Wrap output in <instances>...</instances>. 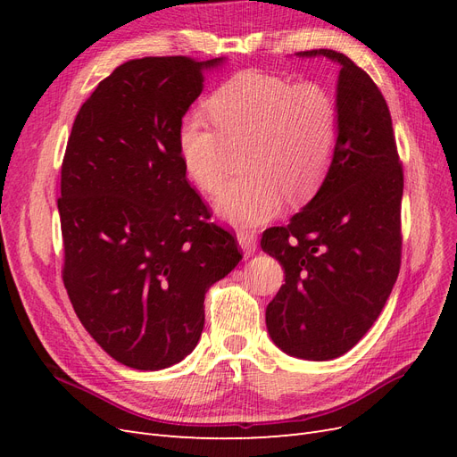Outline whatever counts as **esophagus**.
<instances>
[{
	"mask_svg": "<svg viewBox=\"0 0 457 457\" xmlns=\"http://www.w3.org/2000/svg\"><path fill=\"white\" fill-rule=\"evenodd\" d=\"M237 240H238V245L242 247V252H244L245 255L255 253V250H257V238H255L253 232L242 230V232H238Z\"/></svg>",
	"mask_w": 457,
	"mask_h": 457,
	"instance_id": "34e87169",
	"label": "esophagus"
}]
</instances>
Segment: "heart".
Segmentation results:
<instances>
[{
  "mask_svg": "<svg viewBox=\"0 0 457 457\" xmlns=\"http://www.w3.org/2000/svg\"><path fill=\"white\" fill-rule=\"evenodd\" d=\"M219 132L198 116L177 129V150L187 177L204 192L225 183L228 150L247 146L244 171L215 200L220 219L237 227L267 223L289 202L309 200L334 162L339 112L334 95L318 81H299L244 71L207 101Z\"/></svg>",
  "mask_w": 457,
  "mask_h": 457,
  "instance_id": "obj_1",
  "label": "heart"
}]
</instances>
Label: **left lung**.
Listing matches in <instances>:
<instances>
[{
  "label": "left lung",
  "instance_id": "1",
  "mask_svg": "<svg viewBox=\"0 0 457 457\" xmlns=\"http://www.w3.org/2000/svg\"><path fill=\"white\" fill-rule=\"evenodd\" d=\"M297 57L339 64V139L312 200L286 227L262 232V252L286 274L265 316L276 347L322 362L351 351L393 292L404 177L389 106L373 79L337 51H301Z\"/></svg>",
  "mask_w": 457,
  "mask_h": 457
}]
</instances>
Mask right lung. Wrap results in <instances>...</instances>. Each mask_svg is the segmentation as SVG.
<instances>
[{"instance_id":"add662e5","label":"right lung","mask_w":457,"mask_h":457,"mask_svg":"<svg viewBox=\"0 0 457 457\" xmlns=\"http://www.w3.org/2000/svg\"><path fill=\"white\" fill-rule=\"evenodd\" d=\"M225 57L120 64L74 120L61 170L62 280L79 322L120 364L181 362L205 292L238 265L232 234L190 188L177 129Z\"/></svg>"}]
</instances>
